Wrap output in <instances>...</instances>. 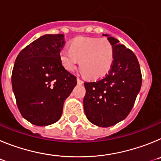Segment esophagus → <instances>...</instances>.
<instances>
[{
  "label": "esophagus",
  "instance_id": "34e87169",
  "mask_svg": "<svg viewBox=\"0 0 161 161\" xmlns=\"http://www.w3.org/2000/svg\"><path fill=\"white\" fill-rule=\"evenodd\" d=\"M77 83L79 84V85H82V84H83V81H82V80L80 79L77 78Z\"/></svg>",
  "mask_w": 161,
  "mask_h": 161
}]
</instances>
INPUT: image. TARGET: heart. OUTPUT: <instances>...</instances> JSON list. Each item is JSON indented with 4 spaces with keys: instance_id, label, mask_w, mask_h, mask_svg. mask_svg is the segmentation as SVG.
<instances>
[{
    "instance_id": "1",
    "label": "heart",
    "mask_w": 161,
    "mask_h": 161,
    "mask_svg": "<svg viewBox=\"0 0 161 161\" xmlns=\"http://www.w3.org/2000/svg\"><path fill=\"white\" fill-rule=\"evenodd\" d=\"M61 64L68 72L76 69L80 60V68L90 79L105 76L114 62V47L106 38L80 36L70 42L69 50L59 52Z\"/></svg>"
}]
</instances>
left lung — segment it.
<instances>
[{
    "label": "left lung",
    "mask_w": 161,
    "mask_h": 161,
    "mask_svg": "<svg viewBox=\"0 0 161 161\" xmlns=\"http://www.w3.org/2000/svg\"><path fill=\"white\" fill-rule=\"evenodd\" d=\"M102 35L113 45V64L104 78L85 82L86 93L83 104L90 123L109 127L127 117L140 91L142 75L136 55L117 38Z\"/></svg>",
    "instance_id": "obj_1"
}]
</instances>
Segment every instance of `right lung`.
<instances>
[{"label":"right lung","mask_w":161,"mask_h":161,"mask_svg":"<svg viewBox=\"0 0 161 161\" xmlns=\"http://www.w3.org/2000/svg\"><path fill=\"white\" fill-rule=\"evenodd\" d=\"M64 35H45L18 54L12 72V87L22 117L36 126L56 123L76 77L59 60Z\"/></svg>","instance_id":"1"}]
</instances>
